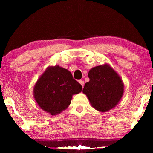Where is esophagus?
Listing matches in <instances>:
<instances>
[{"mask_svg": "<svg viewBox=\"0 0 153 153\" xmlns=\"http://www.w3.org/2000/svg\"><path fill=\"white\" fill-rule=\"evenodd\" d=\"M79 83L80 84L82 85V88H84V82L83 81V80H79Z\"/></svg>", "mask_w": 153, "mask_h": 153, "instance_id": "obj_1", "label": "esophagus"}]
</instances>
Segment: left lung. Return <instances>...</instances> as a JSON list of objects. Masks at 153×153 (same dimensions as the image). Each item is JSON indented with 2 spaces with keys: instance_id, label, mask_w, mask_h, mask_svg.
<instances>
[{
  "instance_id": "left-lung-1",
  "label": "left lung",
  "mask_w": 153,
  "mask_h": 153,
  "mask_svg": "<svg viewBox=\"0 0 153 153\" xmlns=\"http://www.w3.org/2000/svg\"><path fill=\"white\" fill-rule=\"evenodd\" d=\"M90 81L82 92L96 110L106 112L116 107L123 94V83L108 64L97 66L88 72Z\"/></svg>"
}]
</instances>
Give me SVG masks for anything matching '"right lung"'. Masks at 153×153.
Instances as JSON below:
<instances>
[{
	"label": "right lung",
	"instance_id": "obj_1",
	"mask_svg": "<svg viewBox=\"0 0 153 153\" xmlns=\"http://www.w3.org/2000/svg\"><path fill=\"white\" fill-rule=\"evenodd\" d=\"M79 83L67 69L59 65L48 67L33 88V97L43 111L58 115L71 103L72 96L82 91Z\"/></svg>",
	"mask_w": 153,
	"mask_h": 153
}]
</instances>
